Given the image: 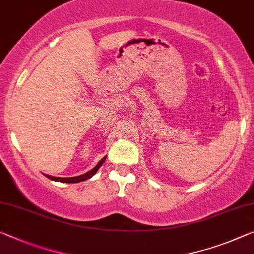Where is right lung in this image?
Listing matches in <instances>:
<instances>
[{"mask_svg":"<svg viewBox=\"0 0 254 254\" xmlns=\"http://www.w3.org/2000/svg\"><path fill=\"white\" fill-rule=\"evenodd\" d=\"M105 159H107V155L103 157L102 159L100 160L99 163L91 169L87 173H85L83 175H80V176H76V177H54V176H50V175H45L46 177L50 178L51 181H54V182H61V183H79V182H83V181H86V179L92 178L94 175L96 174V171L100 169V167L103 165V162L105 161Z\"/></svg>","mask_w":254,"mask_h":254,"instance_id":"add662e5","label":"right lung"}]
</instances>
